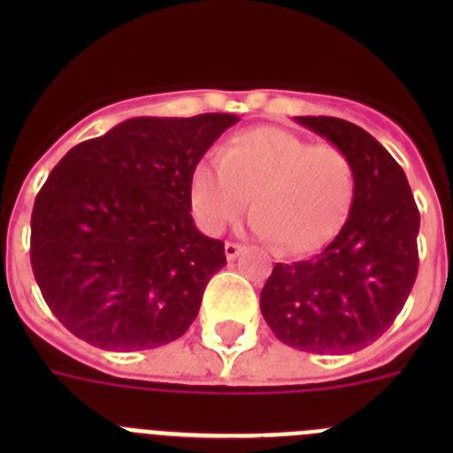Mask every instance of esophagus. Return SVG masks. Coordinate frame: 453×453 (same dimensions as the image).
Masks as SVG:
<instances>
[{
	"mask_svg": "<svg viewBox=\"0 0 453 453\" xmlns=\"http://www.w3.org/2000/svg\"><path fill=\"white\" fill-rule=\"evenodd\" d=\"M240 250H242V247L235 245V242H226V245H224V256H226V261H234V258H238Z\"/></svg>",
	"mask_w": 453,
	"mask_h": 453,
	"instance_id": "obj_1",
	"label": "esophagus"
}]
</instances>
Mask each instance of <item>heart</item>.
Here are the masks:
<instances>
[{
  "mask_svg": "<svg viewBox=\"0 0 453 453\" xmlns=\"http://www.w3.org/2000/svg\"><path fill=\"white\" fill-rule=\"evenodd\" d=\"M218 158L197 163L190 174L192 213L208 234L235 222L250 197L251 234L276 240L286 254L319 250L345 224L356 174L338 147L256 127L226 140Z\"/></svg>",
  "mask_w": 453,
  "mask_h": 453,
  "instance_id": "obj_1",
  "label": "heart"
}]
</instances>
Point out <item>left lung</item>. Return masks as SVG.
I'll return each mask as SVG.
<instances>
[{"mask_svg":"<svg viewBox=\"0 0 453 453\" xmlns=\"http://www.w3.org/2000/svg\"><path fill=\"white\" fill-rule=\"evenodd\" d=\"M349 156L354 202L313 258L276 263L261 313L276 338L311 354H351L395 322L418 276L419 213L399 163L365 129L338 118H295Z\"/></svg>","mask_w":453,"mask_h":453,"instance_id":"left-lung-1","label":"left lung"}]
</instances>
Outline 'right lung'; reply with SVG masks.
<instances>
[{
	"mask_svg": "<svg viewBox=\"0 0 453 453\" xmlns=\"http://www.w3.org/2000/svg\"><path fill=\"white\" fill-rule=\"evenodd\" d=\"M240 118H131L72 147L31 213V265L51 313L88 345L154 349L195 322L224 242L195 226L190 174Z\"/></svg>",
	"mask_w": 453,
	"mask_h": 453,
	"instance_id": "right-lung-1",
	"label": "right lung"
}]
</instances>
